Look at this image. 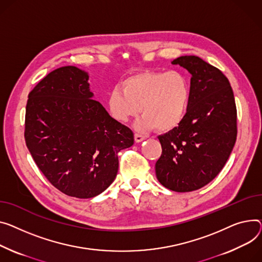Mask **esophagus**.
Wrapping results in <instances>:
<instances>
[{
    "label": "esophagus",
    "instance_id": "34e87169",
    "mask_svg": "<svg viewBox=\"0 0 262 262\" xmlns=\"http://www.w3.org/2000/svg\"><path fill=\"white\" fill-rule=\"evenodd\" d=\"M143 140H145V137H144V136H142V135H140V134H135V141H136L137 143L142 142Z\"/></svg>",
    "mask_w": 262,
    "mask_h": 262
}]
</instances>
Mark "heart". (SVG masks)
<instances>
[{
    "mask_svg": "<svg viewBox=\"0 0 262 262\" xmlns=\"http://www.w3.org/2000/svg\"><path fill=\"white\" fill-rule=\"evenodd\" d=\"M119 90L111 92L107 107L112 117L127 122L141 112L137 128L169 132L184 119L189 106L191 87L181 72L145 71L121 82Z\"/></svg>",
    "mask_w": 262,
    "mask_h": 262,
    "instance_id": "b5f03b06",
    "label": "heart"
}]
</instances>
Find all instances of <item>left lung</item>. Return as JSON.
Returning a JSON list of instances; mask_svg holds the SVG:
<instances>
[{
    "label": "left lung",
    "instance_id": "8db88e82",
    "mask_svg": "<svg viewBox=\"0 0 262 262\" xmlns=\"http://www.w3.org/2000/svg\"><path fill=\"white\" fill-rule=\"evenodd\" d=\"M191 75L189 106L181 123L158 137L162 154L156 176L166 188L184 193L210 183L225 165L237 137L231 84L221 71L196 56L171 62Z\"/></svg>",
    "mask_w": 262,
    "mask_h": 262
}]
</instances>
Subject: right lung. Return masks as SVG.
<instances>
[{
  "label": "right lung",
  "mask_w": 262,
  "mask_h": 262,
  "mask_svg": "<svg viewBox=\"0 0 262 262\" xmlns=\"http://www.w3.org/2000/svg\"><path fill=\"white\" fill-rule=\"evenodd\" d=\"M93 96L87 73L60 67L29 93L25 114V142L37 166L63 194L81 199L113 183L118 152L134 144L132 129Z\"/></svg>",
  "instance_id": "add662e5"
}]
</instances>
